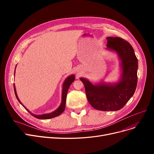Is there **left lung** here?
I'll list each match as a JSON object with an SVG mask.
<instances>
[{
  "label": "left lung",
  "instance_id": "8db88e82",
  "mask_svg": "<svg viewBox=\"0 0 154 154\" xmlns=\"http://www.w3.org/2000/svg\"><path fill=\"white\" fill-rule=\"evenodd\" d=\"M108 49L117 52L122 60V75L114 85L103 83L92 85L88 80L80 78L84 83L87 98L95 109L116 111L122 109L134 95L137 84L138 60L132 45L120 37H107Z\"/></svg>",
  "mask_w": 154,
  "mask_h": 154
}]
</instances>
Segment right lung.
Returning a JSON list of instances; mask_svg holds the SVG:
<instances>
[{"label": "right lung", "mask_w": 154, "mask_h": 154, "mask_svg": "<svg viewBox=\"0 0 154 154\" xmlns=\"http://www.w3.org/2000/svg\"><path fill=\"white\" fill-rule=\"evenodd\" d=\"M75 80V77L74 75H72L70 76H69L63 83V88H62V103L61 105L60 106V107L57 109L56 110H55L54 112L51 113V114H44V115H34L33 114H32L31 112H30L26 107L25 109L30 113V114L33 116L34 117L39 119H51L53 117H55L57 116H59V115H60L64 111L65 108H66V97H67V94L68 92V89L70 87V85H71V84ZM14 92H15V94L16 96V98L17 99V100H19V102L22 104V103L20 102V101L19 100L17 93H16V91H15V85H14Z\"/></svg>", "instance_id": "1"}]
</instances>
